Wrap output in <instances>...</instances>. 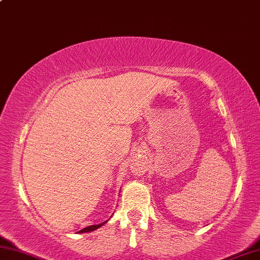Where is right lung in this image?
Returning <instances> with one entry per match:
<instances>
[{
    "instance_id": "add662e5",
    "label": "right lung",
    "mask_w": 260,
    "mask_h": 260,
    "mask_svg": "<svg viewBox=\"0 0 260 260\" xmlns=\"http://www.w3.org/2000/svg\"><path fill=\"white\" fill-rule=\"evenodd\" d=\"M105 224V222H102V224H99V225H92V226H88V227H85V229H83V230H81L79 233H85V232H91V231H94V230H97V229H99L100 226H103Z\"/></svg>"
}]
</instances>
